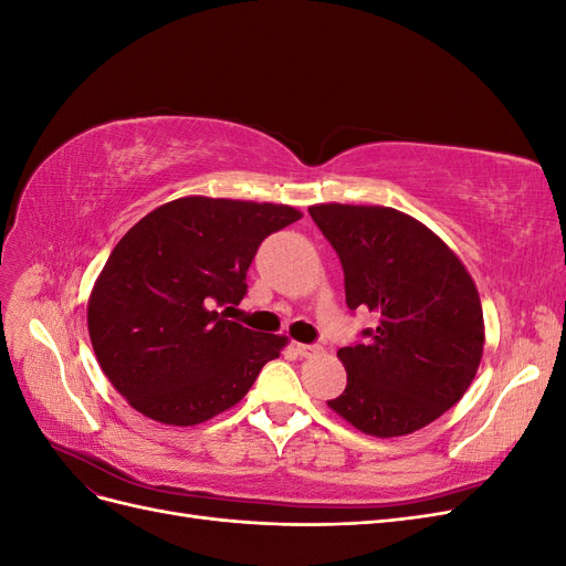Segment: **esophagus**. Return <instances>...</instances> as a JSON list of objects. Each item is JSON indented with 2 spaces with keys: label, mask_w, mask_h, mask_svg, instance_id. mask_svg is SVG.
I'll list each match as a JSON object with an SVG mask.
<instances>
[{
  "label": "esophagus",
  "mask_w": 566,
  "mask_h": 566,
  "mask_svg": "<svg viewBox=\"0 0 566 566\" xmlns=\"http://www.w3.org/2000/svg\"><path fill=\"white\" fill-rule=\"evenodd\" d=\"M295 347V352L302 356V358H312V356H316V354H321V347L318 345H293Z\"/></svg>",
  "instance_id": "1"
}]
</instances>
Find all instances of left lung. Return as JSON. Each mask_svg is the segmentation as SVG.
<instances>
[{
	"label": "left lung",
	"mask_w": 566,
	"mask_h": 566,
	"mask_svg": "<svg viewBox=\"0 0 566 566\" xmlns=\"http://www.w3.org/2000/svg\"><path fill=\"white\" fill-rule=\"evenodd\" d=\"M345 271L352 312L378 328L342 347L345 391L328 401L370 437H403L462 399L484 352L476 285L453 250L418 219L380 205H312Z\"/></svg>",
	"instance_id": "left-lung-1"
}]
</instances>
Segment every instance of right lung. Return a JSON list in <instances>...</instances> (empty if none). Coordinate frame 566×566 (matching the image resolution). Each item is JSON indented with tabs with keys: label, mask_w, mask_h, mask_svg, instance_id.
<instances>
[{
	"label": "right lung",
	"mask_w": 566,
	"mask_h": 566,
	"mask_svg": "<svg viewBox=\"0 0 566 566\" xmlns=\"http://www.w3.org/2000/svg\"><path fill=\"white\" fill-rule=\"evenodd\" d=\"M300 217L290 205L188 196L123 235L94 283L87 323L101 370L132 408L188 427L245 397L287 339L219 306L245 297L256 248Z\"/></svg>",
	"instance_id": "add662e5"
}]
</instances>
